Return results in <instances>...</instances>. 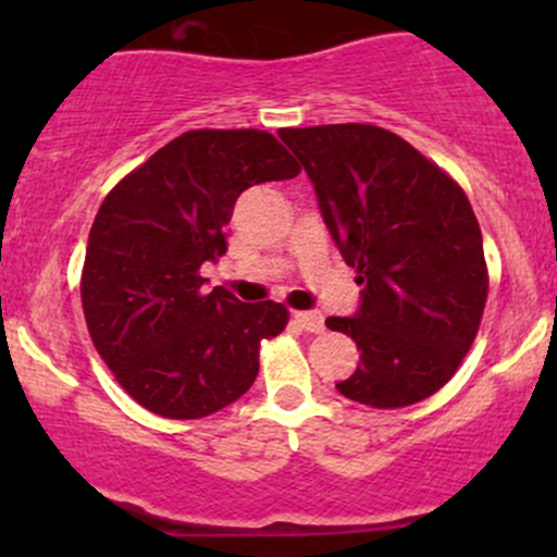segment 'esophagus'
Returning a JSON list of instances; mask_svg holds the SVG:
<instances>
[{
  "instance_id": "34e87169",
  "label": "esophagus",
  "mask_w": 557,
  "mask_h": 557,
  "mask_svg": "<svg viewBox=\"0 0 557 557\" xmlns=\"http://www.w3.org/2000/svg\"><path fill=\"white\" fill-rule=\"evenodd\" d=\"M294 320H296V323H299V329L312 331V334H318V331H323V314L314 312V310L294 312Z\"/></svg>"
}]
</instances>
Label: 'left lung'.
I'll return each instance as SVG.
<instances>
[{
    "label": "left lung",
    "instance_id": "8db88e82",
    "mask_svg": "<svg viewBox=\"0 0 557 557\" xmlns=\"http://www.w3.org/2000/svg\"><path fill=\"white\" fill-rule=\"evenodd\" d=\"M280 139L312 180L325 228L363 285L352 318L325 320L361 350L336 391L377 409L423 401L458 372L485 310V250L469 199L380 126L283 128Z\"/></svg>",
    "mask_w": 557,
    "mask_h": 557
}]
</instances>
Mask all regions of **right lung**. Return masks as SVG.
<instances>
[{"instance_id": "obj_1", "label": "right lung", "mask_w": 557, "mask_h": 557, "mask_svg": "<svg viewBox=\"0 0 557 557\" xmlns=\"http://www.w3.org/2000/svg\"><path fill=\"white\" fill-rule=\"evenodd\" d=\"M258 128H196L156 150L107 194L86 247L81 299L94 347L150 412L196 420L237 401L258 347L288 323L277 301L205 290L199 269L226 252L239 194L299 174Z\"/></svg>"}]
</instances>
